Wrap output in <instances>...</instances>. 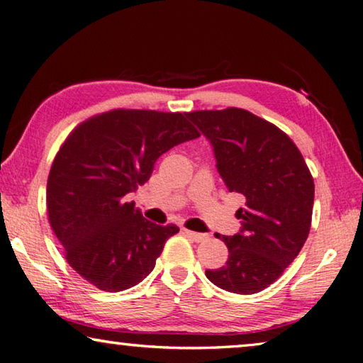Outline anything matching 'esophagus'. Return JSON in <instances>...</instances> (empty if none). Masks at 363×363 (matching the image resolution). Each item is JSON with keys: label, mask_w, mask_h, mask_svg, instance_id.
<instances>
[{"label": "esophagus", "mask_w": 363, "mask_h": 363, "mask_svg": "<svg viewBox=\"0 0 363 363\" xmlns=\"http://www.w3.org/2000/svg\"><path fill=\"white\" fill-rule=\"evenodd\" d=\"M182 232H184V235L189 236V238L194 240L195 242H201V241H206L208 240V235L206 233L192 232V230H187V228H182Z\"/></svg>", "instance_id": "obj_1"}]
</instances>
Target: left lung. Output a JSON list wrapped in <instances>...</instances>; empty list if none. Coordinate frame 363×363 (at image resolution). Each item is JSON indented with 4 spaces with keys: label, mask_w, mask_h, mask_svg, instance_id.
<instances>
[{
    "label": "left lung",
    "mask_w": 363,
    "mask_h": 363,
    "mask_svg": "<svg viewBox=\"0 0 363 363\" xmlns=\"http://www.w3.org/2000/svg\"><path fill=\"white\" fill-rule=\"evenodd\" d=\"M187 117L208 138L230 192L246 199L236 211L240 233L222 236L225 265L206 269L223 291L250 295L284 273L309 235L314 181L298 147L276 125L246 109L194 111ZM219 238V236H217Z\"/></svg>",
    "instance_id": "left-lung-1"
}]
</instances>
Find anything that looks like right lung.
<instances>
[{"label":"right lung","mask_w":363,"mask_h":363,"mask_svg":"<svg viewBox=\"0 0 363 363\" xmlns=\"http://www.w3.org/2000/svg\"><path fill=\"white\" fill-rule=\"evenodd\" d=\"M184 113L114 109L71 131L48 179L50 227L76 273L121 292L152 272L174 223L144 219L127 195L149 181L162 154L200 133Z\"/></svg>","instance_id":"obj_1"}]
</instances>
